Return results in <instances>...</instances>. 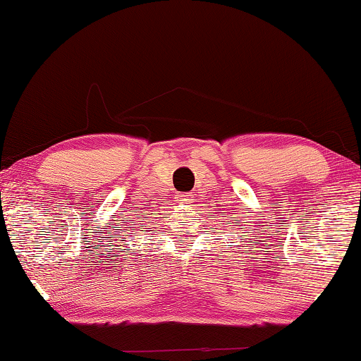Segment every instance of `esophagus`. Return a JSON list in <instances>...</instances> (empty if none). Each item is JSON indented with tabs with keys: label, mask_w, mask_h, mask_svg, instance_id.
<instances>
[{
	"label": "esophagus",
	"mask_w": 361,
	"mask_h": 361,
	"mask_svg": "<svg viewBox=\"0 0 361 361\" xmlns=\"http://www.w3.org/2000/svg\"><path fill=\"white\" fill-rule=\"evenodd\" d=\"M190 200H192V195L190 194H179V195L176 197V202H177V204H180V205L190 204Z\"/></svg>",
	"instance_id": "34e87169"
}]
</instances>
